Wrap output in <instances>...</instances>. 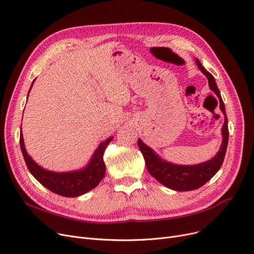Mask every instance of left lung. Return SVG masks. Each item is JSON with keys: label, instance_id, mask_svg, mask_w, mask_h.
<instances>
[{"label": "left lung", "instance_id": "8db88e82", "mask_svg": "<svg viewBox=\"0 0 254 254\" xmlns=\"http://www.w3.org/2000/svg\"><path fill=\"white\" fill-rule=\"evenodd\" d=\"M196 64L208 78L210 88L214 91L218 99L220 109L224 114V124L222 126V144L218 153L210 161L198 164L194 166H178L174 164L167 163L162 161L151 148L146 146L141 140H138L139 148L145 158L146 167H147L150 175L155 178L159 183L167 186V188L177 191H189L194 190L201 188L207 183L213 176H214L220 169L226 152L229 142V127H228V117L225 114L224 104L221 99L219 89L216 85L215 79L212 74H210L202 64L196 60Z\"/></svg>", "mask_w": 254, "mask_h": 254}]
</instances>
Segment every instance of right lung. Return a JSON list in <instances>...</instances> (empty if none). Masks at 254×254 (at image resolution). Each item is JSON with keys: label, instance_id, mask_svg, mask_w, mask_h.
I'll return each mask as SVG.
<instances>
[{"label": "right lung", "instance_id": "add662e5", "mask_svg": "<svg viewBox=\"0 0 254 254\" xmlns=\"http://www.w3.org/2000/svg\"><path fill=\"white\" fill-rule=\"evenodd\" d=\"M112 139L113 137H110L100 144L95 154H93L90 163L85 169L77 172L66 173L50 172L39 167L30 157V155L26 153L21 132L19 143L25 165L31 172V174L52 192L63 196L74 197L81 195L91 190L92 189H95L104 178L106 166L104 163L103 155L106 147L108 146Z\"/></svg>", "mask_w": 254, "mask_h": 254}]
</instances>
